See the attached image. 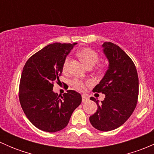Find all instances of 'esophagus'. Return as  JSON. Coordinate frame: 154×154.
<instances>
[{"label": "esophagus", "instance_id": "obj_1", "mask_svg": "<svg viewBox=\"0 0 154 154\" xmlns=\"http://www.w3.org/2000/svg\"><path fill=\"white\" fill-rule=\"evenodd\" d=\"M88 100V96L85 95V94H83V95H82V102H83V103H85V102H86Z\"/></svg>", "mask_w": 154, "mask_h": 154}]
</instances>
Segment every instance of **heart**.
Masks as SVG:
<instances>
[{
    "mask_svg": "<svg viewBox=\"0 0 154 154\" xmlns=\"http://www.w3.org/2000/svg\"><path fill=\"white\" fill-rule=\"evenodd\" d=\"M77 55L87 67H92L99 60L98 54L91 48H83V49L79 50L77 52ZM68 66H69V57H67L63 62V71H67ZM71 84L75 89L79 90V91H83L86 86V84L79 79H74L71 82Z\"/></svg>",
    "mask_w": 154,
    "mask_h": 154,
    "instance_id": "heart-1",
    "label": "heart"
}]
</instances>
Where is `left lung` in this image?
I'll list each match as a JSON object with an SVG mask.
<instances>
[{
  "instance_id": "left-lung-1",
  "label": "left lung",
  "mask_w": 154,
  "mask_h": 154,
  "mask_svg": "<svg viewBox=\"0 0 154 154\" xmlns=\"http://www.w3.org/2000/svg\"><path fill=\"white\" fill-rule=\"evenodd\" d=\"M109 60V68L94 92L105 94L99 104L94 97L97 110L89 117L90 123L100 131L115 130L130 117L134 111L139 97V77L133 60L119 46L112 42L102 45Z\"/></svg>"
}]
</instances>
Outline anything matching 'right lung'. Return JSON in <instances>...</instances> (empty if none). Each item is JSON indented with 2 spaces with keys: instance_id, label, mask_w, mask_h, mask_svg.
<instances>
[{
  "instance_id": "1",
  "label": "right lung",
  "mask_w": 154,
  "mask_h": 154,
  "mask_svg": "<svg viewBox=\"0 0 154 154\" xmlns=\"http://www.w3.org/2000/svg\"><path fill=\"white\" fill-rule=\"evenodd\" d=\"M77 43H54L30 57L23 68L19 101L29 122L39 130L60 131L68 125L73 112L81 103L80 94L68 90L61 97L53 91L60 81L65 59Z\"/></svg>"
}]
</instances>
